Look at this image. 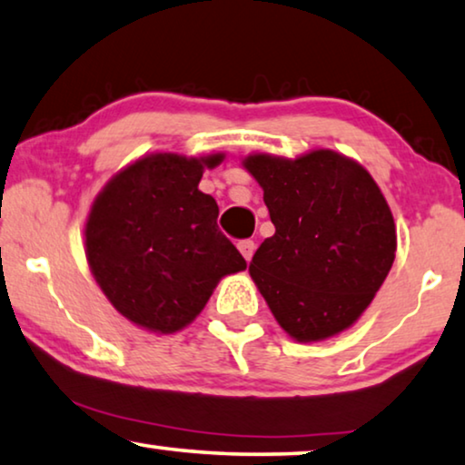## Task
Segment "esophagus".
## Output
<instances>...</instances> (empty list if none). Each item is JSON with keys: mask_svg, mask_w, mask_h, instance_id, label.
Instances as JSON below:
<instances>
[{"mask_svg": "<svg viewBox=\"0 0 465 465\" xmlns=\"http://www.w3.org/2000/svg\"><path fill=\"white\" fill-rule=\"evenodd\" d=\"M237 247H239V252H241V255H243V258L249 262L252 260V255H253V252H255V243L252 239H245V241H239L237 243Z\"/></svg>", "mask_w": 465, "mask_h": 465, "instance_id": "1", "label": "esophagus"}]
</instances>
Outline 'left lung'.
Returning a JSON list of instances; mask_svg holds the SVG:
<instances>
[{
    "mask_svg": "<svg viewBox=\"0 0 465 465\" xmlns=\"http://www.w3.org/2000/svg\"><path fill=\"white\" fill-rule=\"evenodd\" d=\"M274 234L249 274L289 338L340 335L361 319L396 255V224L380 186L352 157L314 149L295 159L252 153Z\"/></svg>",
    "mask_w": 465,
    "mask_h": 465,
    "instance_id": "8db88e82",
    "label": "left lung"
}]
</instances>
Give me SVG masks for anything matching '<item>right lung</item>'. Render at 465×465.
Returning <instances> with one entry per match:
<instances>
[{
	"instance_id": "1",
	"label": "right lung",
	"mask_w": 465,
	"mask_h": 465,
	"mask_svg": "<svg viewBox=\"0 0 465 465\" xmlns=\"http://www.w3.org/2000/svg\"><path fill=\"white\" fill-rule=\"evenodd\" d=\"M226 154L149 153L113 176L92 201L85 260L113 308L140 329L172 335L197 319L243 255L218 231V203L199 191Z\"/></svg>"
}]
</instances>
